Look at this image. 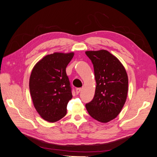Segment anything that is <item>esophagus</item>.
<instances>
[{"instance_id":"1","label":"esophagus","mask_w":157,"mask_h":157,"mask_svg":"<svg viewBox=\"0 0 157 157\" xmlns=\"http://www.w3.org/2000/svg\"><path fill=\"white\" fill-rule=\"evenodd\" d=\"M80 91H81V88H77V90H76V93H77V94H78Z\"/></svg>"}]
</instances>
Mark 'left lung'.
<instances>
[{
	"mask_svg": "<svg viewBox=\"0 0 157 157\" xmlns=\"http://www.w3.org/2000/svg\"><path fill=\"white\" fill-rule=\"evenodd\" d=\"M94 65L96 88L92 100L86 104L89 115L106 123L115 118L126 100L128 78L124 66L110 52L86 51Z\"/></svg>",
	"mask_w": 157,
	"mask_h": 157,
	"instance_id": "left-lung-1",
	"label": "left lung"
}]
</instances>
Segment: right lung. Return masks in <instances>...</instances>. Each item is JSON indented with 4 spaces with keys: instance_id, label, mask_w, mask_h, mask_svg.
<instances>
[{
    "instance_id": "obj_1",
    "label": "right lung",
    "mask_w": 157,
    "mask_h": 157,
    "mask_svg": "<svg viewBox=\"0 0 157 157\" xmlns=\"http://www.w3.org/2000/svg\"><path fill=\"white\" fill-rule=\"evenodd\" d=\"M74 53L55 52L47 55L33 67L29 90L33 105L44 120L55 122L67 114L72 92L66 67Z\"/></svg>"
}]
</instances>
